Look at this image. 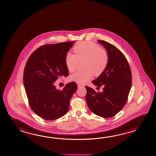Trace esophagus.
<instances>
[{
    "label": "esophagus",
    "mask_w": 156,
    "mask_h": 156,
    "mask_svg": "<svg viewBox=\"0 0 156 156\" xmlns=\"http://www.w3.org/2000/svg\"><path fill=\"white\" fill-rule=\"evenodd\" d=\"M77 86H78V87L80 88V87H84V85L82 84V83H77Z\"/></svg>",
    "instance_id": "obj_1"
}]
</instances>
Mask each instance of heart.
<instances>
[{
	"mask_svg": "<svg viewBox=\"0 0 156 156\" xmlns=\"http://www.w3.org/2000/svg\"><path fill=\"white\" fill-rule=\"evenodd\" d=\"M73 51L74 54L68 52L65 57L67 69L73 73L76 69L79 61L85 60L83 67L85 69L71 75L70 79L72 81L83 83L90 79L94 73L95 76H99L106 69L109 58L108 53L96 43L80 42L73 47Z\"/></svg>",
	"mask_w": 156,
	"mask_h": 156,
	"instance_id": "b5f03b06",
	"label": "heart"
}]
</instances>
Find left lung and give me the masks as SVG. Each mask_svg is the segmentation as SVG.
Masks as SVG:
<instances>
[{"label":"left lung","instance_id":"1","mask_svg":"<svg viewBox=\"0 0 156 156\" xmlns=\"http://www.w3.org/2000/svg\"><path fill=\"white\" fill-rule=\"evenodd\" d=\"M98 42L106 49L109 62L105 71L92 83L103 92L97 93L86 86V103L90 110L98 116L111 118L119 113L126 104L132 86V77L125 56L116 47L103 40Z\"/></svg>","mask_w":156,"mask_h":156}]
</instances>
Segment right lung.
<instances>
[{
  "label": "right lung",
  "mask_w": 156,
  "mask_h": 156,
  "mask_svg": "<svg viewBox=\"0 0 156 156\" xmlns=\"http://www.w3.org/2000/svg\"><path fill=\"white\" fill-rule=\"evenodd\" d=\"M75 42L45 44L30 55L23 74L24 86L31 109L43 119L53 120L66 114L70 101L77 89L76 83H68L56 89L54 83L69 76L65 63L67 52Z\"/></svg>",
  "instance_id": "1"
}]
</instances>
